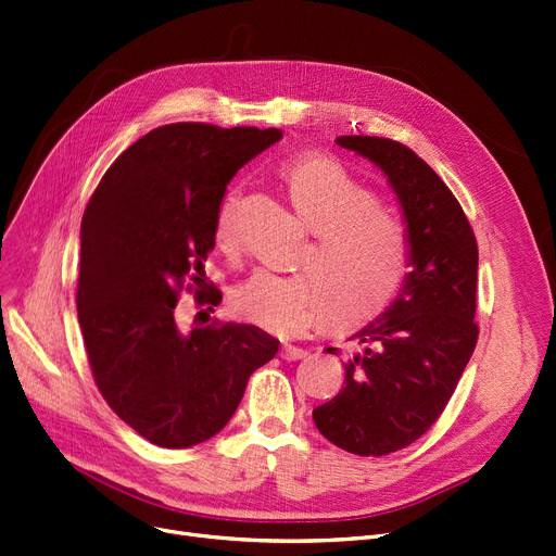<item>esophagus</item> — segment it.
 <instances>
[{
	"instance_id": "34e87169",
	"label": "esophagus",
	"mask_w": 556,
	"mask_h": 556,
	"mask_svg": "<svg viewBox=\"0 0 556 556\" xmlns=\"http://www.w3.org/2000/svg\"><path fill=\"white\" fill-rule=\"evenodd\" d=\"M282 358L285 361H301V358H305L307 356V350H303V348H295V345H282Z\"/></svg>"
}]
</instances>
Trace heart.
I'll list each match as a JSON object with an SVG mask.
<instances>
[{"mask_svg": "<svg viewBox=\"0 0 556 556\" xmlns=\"http://www.w3.org/2000/svg\"><path fill=\"white\" fill-rule=\"evenodd\" d=\"M298 216L314 231L301 265L309 274L255 271L231 293L233 312L269 333L289 338L314 327L327 309L325 293L343 316L386 307L412 267V236L401 213L338 160L303 153L280 166ZM213 240L233 251L240 240V189L229 187L213 216Z\"/></svg>", "mask_w": 556, "mask_h": 556, "instance_id": "1", "label": "heart"}]
</instances>
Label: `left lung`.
<instances>
[{"mask_svg": "<svg viewBox=\"0 0 556 556\" xmlns=\"http://www.w3.org/2000/svg\"><path fill=\"white\" fill-rule=\"evenodd\" d=\"M336 144L388 176L412 236V267L394 303L350 338L345 388L314 409V422L340 450L386 456L437 422L477 348L479 247L454 193L412 149L371 136Z\"/></svg>", "mask_w": 556, "mask_h": 556, "instance_id": "1", "label": "left lung"}]
</instances>
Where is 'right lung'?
Segmentation results:
<instances>
[{
  "instance_id": "1",
  "label": "right lung",
  "mask_w": 556,
  "mask_h": 556,
  "mask_svg": "<svg viewBox=\"0 0 556 556\" xmlns=\"http://www.w3.org/2000/svg\"><path fill=\"white\" fill-rule=\"evenodd\" d=\"M280 138L255 126H157L109 166L84 211L75 303L91 374L109 407L153 445L182 450L218 434L249 376L278 352L255 325L182 331L174 312L182 289L220 303L204 276L218 200Z\"/></svg>"
}]
</instances>
